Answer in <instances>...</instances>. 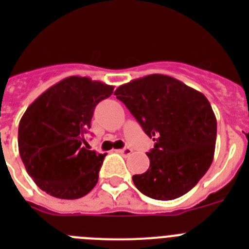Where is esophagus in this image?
Wrapping results in <instances>:
<instances>
[{
	"mask_svg": "<svg viewBox=\"0 0 249 249\" xmlns=\"http://www.w3.org/2000/svg\"><path fill=\"white\" fill-rule=\"evenodd\" d=\"M118 152H120L121 155H123V156H129L132 153V149L129 148V147H124V148H122V149H118Z\"/></svg>",
	"mask_w": 249,
	"mask_h": 249,
	"instance_id": "obj_1",
	"label": "esophagus"
}]
</instances>
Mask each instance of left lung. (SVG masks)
Instances as JSON below:
<instances>
[{
  "instance_id": "obj_1",
  "label": "left lung",
  "mask_w": 249,
  "mask_h": 249,
  "mask_svg": "<svg viewBox=\"0 0 249 249\" xmlns=\"http://www.w3.org/2000/svg\"><path fill=\"white\" fill-rule=\"evenodd\" d=\"M146 135L149 167L132 177L137 190L160 201L186 195L212 164L217 120L210 101L197 89L166 74L137 78L114 91Z\"/></svg>"
}]
</instances>
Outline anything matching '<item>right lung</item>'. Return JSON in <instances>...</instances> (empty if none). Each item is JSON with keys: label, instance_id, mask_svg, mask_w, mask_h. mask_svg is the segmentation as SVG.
Instances as JSON below:
<instances>
[{"label": "right lung", "instance_id": "right-lung-1", "mask_svg": "<svg viewBox=\"0 0 249 249\" xmlns=\"http://www.w3.org/2000/svg\"><path fill=\"white\" fill-rule=\"evenodd\" d=\"M113 86L71 76L28 106L18 126V151L28 175L47 195L81 198L93 190L105 153L89 151L86 136L94 107Z\"/></svg>", "mask_w": 249, "mask_h": 249}]
</instances>
